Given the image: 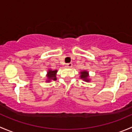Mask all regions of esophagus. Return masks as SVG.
Masks as SVG:
<instances>
[{
    "instance_id": "esophagus-1",
    "label": "esophagus",
    "mask_w": 132,
    "mask_h": 132,
    "mask_svg": "<svg viewBox=\"0 0 132 132\" xmlns=\"http://www.w3.org/2000/svg\"><path fill=\"white\" fill-rule=\"evenodd\" d=\"M72 66H73V64L71 63V62H70V63L66 64V66L67 68H71V67H72Z\"/></svg>"
}]
</instances>
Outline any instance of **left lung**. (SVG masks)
I'll return each instance as SVG.
<instances>
[{
    "label": "left lung",
    "instance_id": "1",
    "mask_svg": "<svg viewBox=\"0 0 132 132\" xmlns=\"http://www.w3.org/2000/svg\"><path fill=\"white\" fill-rule=\"evenodd\" d=\"M80 78L84 80L86 82H89V80L88 79V72L87 71H81L80 72Z\"/></svg>",
    "mask_w": 132,
    "mask_h": 132
}]
</instances>
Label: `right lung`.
Returning a JSON list of instances; mask_svg holds the SVG:
<instances>
[{
    "mask_svg": "<svg viewBox=\"0 0 132 132\" xmlns=\"http://www.w3.org/2000/svg\"><path fill=\"white\" fill-rule=\"evenodd\" d=\"M57 72V70H54V71H52V70H49L48 71V75L47 77L48 78V80H47L48 82H50V80H56V73Z\"/></svg>",
    "mask_w": 132,
    "mask_h": 132,
    "instance_id": "add662e5",
    "label": "right lung"
}]
</instances>
